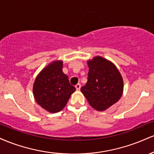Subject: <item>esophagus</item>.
Instances as JSON below:
<instances>
[{
  "label": "esophagus",
  "mask_w": 154,
  "mask_h": 154,
  "mask_svg": "<svg viewBox=\"0 0 154 154\" xmlns=\"http://www.w3.org/2000/svg\"><path fill=\"white\" fill-rule=\"evenodd\" d=\"M75 88H76V89L77 90V91H79V89H80V88H81V85L79 84V83H78V84L76 85Z\"/></svg>",
  "instance_id": "esophagus-1"
}]
</instances>
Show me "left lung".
Returning a JSON list of instances; mask_svg holds the SVG:
<instances>
[{
    "mask_svg": "<svg viewBox=\"0 0 154 154\" xmlns=\"http://www.w3.org/2000/svg\"><path fill=\"white\" fill-rule=\"evenodd\" d=\"M88 82L81 91L92 107L103 111L121 98L122 77L114 64L100 56L88 61Z\"/></svg>",
    "mask_w": 154,
    "mask_h": 154,
    "instance_id": "1",
    "label": "left lung"
}]
</instances>
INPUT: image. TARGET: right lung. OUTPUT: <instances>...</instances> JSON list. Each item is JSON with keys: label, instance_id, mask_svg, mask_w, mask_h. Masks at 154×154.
Instances as JSON below:
<instances>
[{"label": "right lung", "instance_id": "add662e5", "mask_svg": "<svg viewBox=\"0 0 154 154\" xmlns=\"http://www.w3.org/2000/svg\"><path fill=\"white\" fill-rule=\"evenodd\" d=\"M61 61L50 63L38 75L33 85V94L39 105L51 113L62 110L76 88L62 72Z\"/></svg>", "mask_w": 154, "mask_h": 154}]
</instances>
